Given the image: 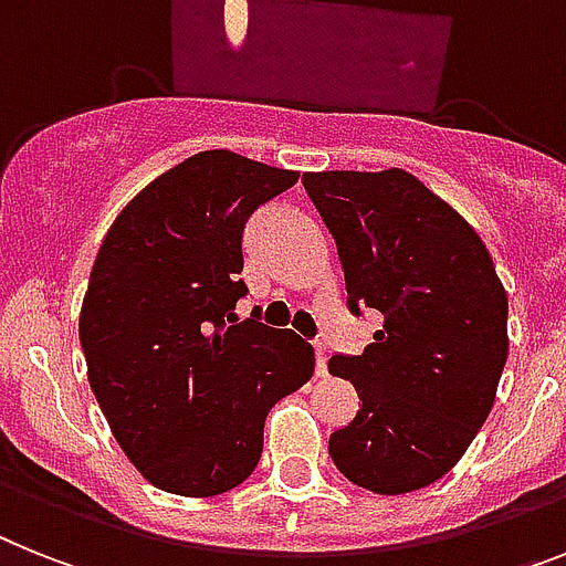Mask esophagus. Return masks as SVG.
<instances>
[{
	"label": "esophagus",
	"instance_id": "obj_1",
	"mask_svg": "<svg viewBox=\"0 0 566 566\" xmlns=\"http://www.w3.org/2000/svg\"><path fill=\"white\" fill-rule=\"evenodd\" d=\"M315 373L317 376H326V347L324 344H315Z\"/></svg>",
	"mask_w": 566,
	"mask_h": 566
}]
</instances>
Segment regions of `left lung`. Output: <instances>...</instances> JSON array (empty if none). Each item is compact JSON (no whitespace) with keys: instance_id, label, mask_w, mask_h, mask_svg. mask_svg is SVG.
<instances>
[{"instance_id":"1","label":"left lung","mask_w":566,"mask_h":566,"mask_svg":"<svg viewBox=\"0 0 566 566\" xmlns=\"http://www.w3.org/2000/svg\"><path fill=\"white\" fill-rule=\"evenodd\" d=\"M338 245L349 312L381 329L329 373L358 390L329 437L347 480L376 494L437 483L478 437L509 356V301L478 231L410 172H303Z\"/></svg>"}]
</instances>
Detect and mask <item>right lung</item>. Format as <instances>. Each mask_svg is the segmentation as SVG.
<instances>
[{
	"label": "right lung",
	"mask_w": 566,
	"mask_h": 566,
	"mask_svg": "<svg viewBox=\"0 0 566 566\" xmlns=\"http://www.w3.org/2000/svg\"><path fill=\"white\" fill-rule=\"evenodd\" d=\"M294 170L208 149L149 181L112 222L81 310L88 385L144 478L185 497L240 485L263 424L315 373V349L251 315L242 231Z\"/></svg>",
	"instance_id": "obj_1"
}]
</instances>
